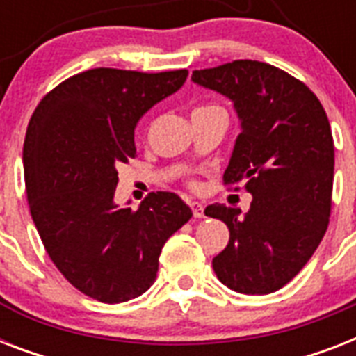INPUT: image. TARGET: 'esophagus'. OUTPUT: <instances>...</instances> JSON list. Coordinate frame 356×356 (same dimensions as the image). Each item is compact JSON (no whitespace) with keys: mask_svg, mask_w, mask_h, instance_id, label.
I'll use <instances>...</instances> for the list:
<instances>
[{"mask_svg":"<svg viewBox=\"0 0 356 356\" xmlns=\"http://www.w3.org/2000/svg\"><path fill=\"white\" fill-rule=\"evenodd\" d=\"M190 209H192V214H194V218L205 216V207L201 205V203H197V201H192V203H190Z\"/></svg>","mask_w":356,"mask_h":356,"instance_id":"34e87169","label":"esophagus"}]
</instances>
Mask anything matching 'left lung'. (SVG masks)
<instances>
[{"label": "left lung", "mask_w": 356, "mask_h": 356, "mask_svg": "<svg viewBox=\"0 0 356 356\" xmlns=\"http://www.w3.org/2000/svg\"><path fill=\"white\" fill-rule=\"evenodd\" d=\"M192 81L233 102L240 134L223 181H245L253 195L243 216L220 203L205 209L229 227L214 273L234 292H275L309 262L329 225L334 142L327 114L309 86L259 60L195 70Z\"/></svg>", "instance_id": "8db88e82"}]
</instances>
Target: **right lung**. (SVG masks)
<instances>
[{"mask_svg": "<svg viewBox=\"0 0 356 356\" xmlns=\"http://www.w3.org/2000/svg\"><path fill=\"white\" fill-rule=\"evenodd\" d=\"M186 77L94 68L53 88L31 116L24 173L33 222L58 271L102 303L142 296L166 240L192 218L172 192H151L136 211L114 201L116 166L136 156V123Z\"/></svg>", "mask_w": 356, "mask_h": 356, "instance_id": "add662e5", "label": "right lung"}]
</instances>
